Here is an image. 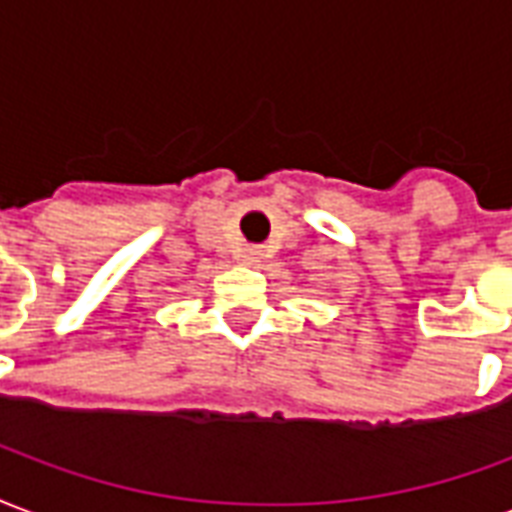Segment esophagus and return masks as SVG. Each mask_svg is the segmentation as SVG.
I'll return each mask as SVG.
<instances>
[{
  "label": "esophagus",
  "instance_id": "obj_1",
  "mask_svg": "<svg viewBox=\"0 0 512 512\" xmlns=\"http://www.w3.org/2000/svg\"><path fill=\"white\" fill-rule=\"evenodd\" d=\"M249 255H257V249H249Z\"/></svg>",
  "mask_w": 512,
  "mask_h": 512
}]
</instances>
